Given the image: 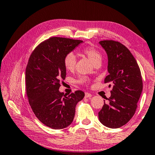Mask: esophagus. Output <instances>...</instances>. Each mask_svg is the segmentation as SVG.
I'll return each mask as SVG.
<instances>
[{"label": "esophagus", "instance_id": "obj_1", "mask_svg": "<svg viewBox=\"0 0 155 155\" xmlns=\"http://www.w3.org/2000/svg\"><path fill=\"white\" fill-rule=\"evenodd\" d=\"M85 97L86 98H89V97H92V94L91 93H89V92H85Z\"/></svg>", "mask_w": 155, "mask_h": 155}]
</instances>
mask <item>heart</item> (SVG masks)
Masks as SVG:
<instances>
[{
  "label": "heart",
  "instance_id": "b5f03b06",
  "mask_svg": "<svg viewBox=\"0 0 155 155\" xmlns=\"http://www.w3.org/2000/svg\"><path fill=\"white\" fill-rule=\"evenodd\" d=\"M82 53L85 55H86L90 61L94 64L100 63V62L101 61V59H102V56H101L100 52L94 47H88L84 48L82 50ZM63 63L64 68L67 70L69 71H73L75 69L76 64H77V58H76L74 54H73L72 53H70V54H67L64 58ZM87 79L86 77H81L78 78L77 81L78 83H81V84H84V83L87 82Z\"/></svg>",
  "mask_w": 155,
  "mask_h": 155
}]
</instances>
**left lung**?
Here are the masks:
<instances>
[{
	"label": "left lung",
	"mask_w": 155,
	"mask_h": 155,
	"mask_svg": "<svg viewBox=\"0 0 155 155\" xmlns=\"http://www.w3.org/2000/svg\"><path fill=\"white\" fill-rule=\"evenodd\" d=\"M99 43L108 56V75L104 83L113 85L108 103L104 102L99 112V119L107 127L119 128L130 120L137 110L143 91L141 73L134 57L125 46L114 40Z\"/></svg>",
	"instance_id": "left-lung-1"
}]
</instances>
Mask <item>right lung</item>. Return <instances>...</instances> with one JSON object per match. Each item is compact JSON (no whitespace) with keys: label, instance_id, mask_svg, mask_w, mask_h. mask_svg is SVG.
I'll use <instances>...</instances> for the list:
<instances>
[{"label":"right lung","instance_id":"add662e5","mask_svg":"<svg viewBox=\"0 0 155 155\" xmlns=\"http://www.w3.org/2000/svg\"><path fill=\"white\" fill-rule=\"evenodd\" d=\"M82 40L54 37L42 41L32 53L26 69V94L30 106L41 123L61 129L72 122L77 103L85 94L77 91L69 96L59 91L66 77L64 58Z\"/></svg>","mask_w":155,"mask_h":155}]
</instances>
